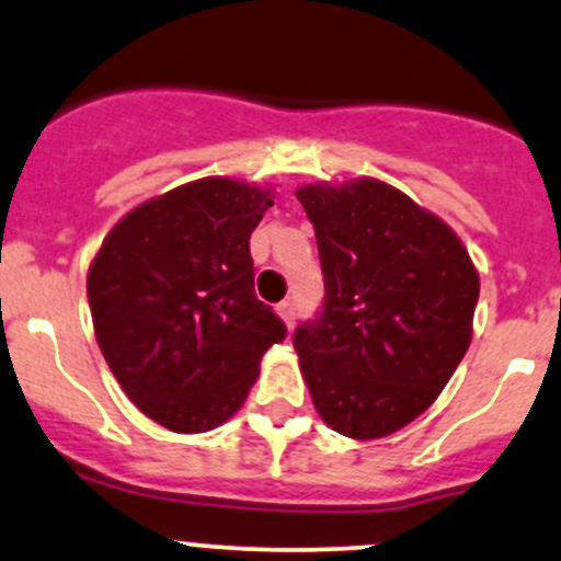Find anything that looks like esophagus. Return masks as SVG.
<instances>
[{
    "mask_svg": "<svg viewBox=\"0 0 561 561\" xmlns=\"http://www.w3.org/2000/svg\"><path fill=\"white\" fill-rule=\"evenodd\" d=\"M278 316L283 318V323H286L288 329L294 327V318H297V312H294V302H291V299H286V302L278 305Z\"/></svg>",
    "mask_w": 561,
    "mask_h": 561,
    "instance_id": "1",
    "label": "esophagus"
}]
</instances>
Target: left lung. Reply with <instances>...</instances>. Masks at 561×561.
Listing matches in <instances>:
<instances>
[{
  "label": "left lung",
  "mask_w": 561,
  "mask_h": 561,
  "mask_svg": "<svg viewBox=\"0 0 561 561\" xmlns=\"http://www.w3.org/2000/svg\"><path fill=\"white\" fill-rule=\"evenodd\" d=\"M316 227L327 297L294 351L312 403L355 442L425 412L471 345L479 299L466 245L447 221L377 179L297 190Z\"/></svg>",
  "instance_id": "1"
}]
</instances>
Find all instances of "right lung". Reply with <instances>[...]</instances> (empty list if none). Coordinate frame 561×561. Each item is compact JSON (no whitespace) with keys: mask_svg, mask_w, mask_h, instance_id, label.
I'll return each instance as SVG.
<instances>
[{"mask_svg":"<svg viewBox=\"0 0 561 561\" xmlns=\"http://www.w3.org/2000/svg\"><path fill=\"white\" fill-rule=\"evenodd\" d=\"M273 190L208 176L125 214L88 270L95 340L119 388L176 433L227 423L286 336L254 294L251 232Z\"/></svg>","mask_w":561,"mask_h":561,"instance_id":"add662e5","label":"right lung"}]
</instances>
